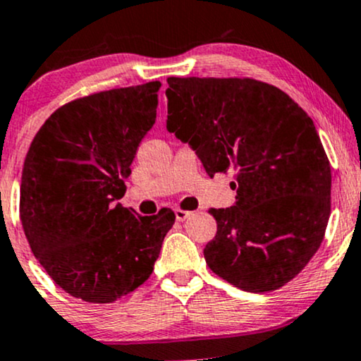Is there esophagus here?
<instances>
[{
	"instance_id": "34e87169",
	"label": "esophagus",
	"mask_w": 361,
	"mask_h": 361,
	"mask_svg": "<svg viewBox=\"0 0 361 361\" xmlns=\"http://www.w3.org/2000/svg\"><path fill=\"white\" fill-rule=\"evenodd\" d=\"M175 215H176V221L178 222H183V221H186V219L190 217V215H192V212H188V210H183V209H176L175 210Z\"/></svg>"
}]
</instances>
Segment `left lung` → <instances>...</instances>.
<instances>
[{"mask_svg": "<svg viewBox=\"0 0 361 361\" xmlns=\"http://www.w3.org/2000/svg\"><path fill=\"white\" fill-rule=\"evenodd\" d=\"M166 128L209 176L234 169L235 204L210 209L209 268L246 292L304 270L324 239L331 166L312 118L287 93L250 78H168Z\"/></svg>", "mask_w": 361, "mask_h": 361, "instance_id": "1", "label": "left lung"}]
</instances>
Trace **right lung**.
<instances>
[{"label": "right lung", "instance_id": "right-lung-1", "mask_svg": "<svg viewBox=\"0 0 361 361\" xmlns=\"http://www.w3.org/2000/svg\"><path fill=\"white\" fill-rule=\"evenodd\" d=\"M159 81L66 103L37 132L23 163L20 219L32 252L69 295L109 304L142 285L175 212L122 204L140 140L156 122Z\"/></svg>", "mask_w": 361, "mask_h": 361}]
</instances>
